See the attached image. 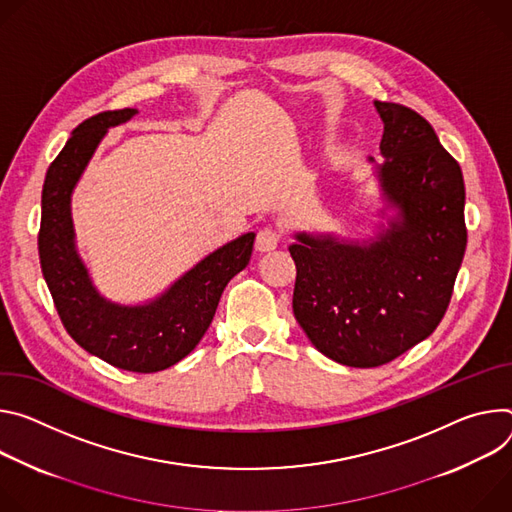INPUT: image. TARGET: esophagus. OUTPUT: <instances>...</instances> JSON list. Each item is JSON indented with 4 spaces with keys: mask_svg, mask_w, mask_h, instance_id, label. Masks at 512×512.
I'll list each match as a JSON object with an SVG mask.
<instances>
[{
    "mask_svg": "<svg viewBox=\"0 0 512 512\" xmlns=\"http://www.w3.org/2000/svg\"><path fill=\"white\" fill-rule=\"evenodd\" d=\"M280 240H282L280 230H276V227H272V225H266L256 234V250L270 252L280 244Z\"/></svg>",
    "mask_w": 512,
    "mask_h": 512,
    "instance_id": "esophagus-1",
    "label": "esophagus"
}]
</instances>
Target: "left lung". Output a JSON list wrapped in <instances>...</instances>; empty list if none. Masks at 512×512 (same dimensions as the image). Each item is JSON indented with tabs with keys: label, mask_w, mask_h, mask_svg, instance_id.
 Here are the masks:
<instances>
[{
	"label": "left lung",
	"mask_w": 512,
	"mask_h": 512,
	"mask_svg": "<svg viewBox=\"0 0 512 512\" xmlns=\"http://www.w3.org/2000/svg\"><path fill=\"white\" fill-rule=\"evenodd\" d=\"M374 105L386 158L378 183L396 211L388 230L366 244L301 232L289 246L295 319L323 356L352 368L382 366L435 331L468 242L456 158L411 107Z\"/></svg>",
	"instance_id": "1"
}]
</instances>
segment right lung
Returning <instances> with one entry per match:
<instances>
[{
  "label": "right lung",
  "mask_w": 512,
  "mask_h": 512,
  "mask_svg": "<svg viewBox=\"0 0 512 512\" xmlns=\"http://www.w3.org/2000/svg\"><path fill=\"white\" fill-rule=\"evenodd\" d=\"M136 113L130 107L97 113L73 130L52 160L42 187L38 254L54 307L75 342L111 366L150 374L195 350L225 285L248 266L256 234L217 248L144 305H120L99 295L75 246L71 195L105 132Z\"/></svg>",
  "instance_id": "1"
}]
</instances>
